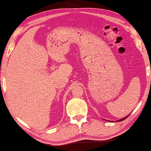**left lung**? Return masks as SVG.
I'll list each match as a JSON object with an SVG mask.
<instances>
[{"label": "left lung", "mask_w": 151, "mask_h": 151, "mask_svg": "<svg viewBox=\"0 0 151 151\" xmlns=\"http://www.w3.org/2000/svg\"><path fill=\"white\" fill-rule=\"evenodd\" d=\"M128 116H129V115H127V116H126V117H124V118H122V119H120V120H117V121H116V122H120V121H122V120H125V119H126V118H127ZM107 121H108V120H107Z\"/></svg>", "instance_id": "left-lung-1"}]
</instances>
